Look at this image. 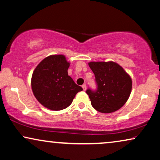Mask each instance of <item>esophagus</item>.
Wrapping results in <instances>:
<instances>
[{
	"instance_id": "esophagus-1",
	"label": "esophagus",
	"mask_w": 160,
	"mask_h": 160,
	"mask_svg": "<svg viewBox=\"0 0 160 160\" xmlns=\"http://www.w3.org/2000/svg\"><path fill=\"white\" fill-rule=\"evenodd\" d=\"M82 88H83V89H84V91H86V89H87V85L83 84L82 85Z\"/></svg>"
}]
</instances>
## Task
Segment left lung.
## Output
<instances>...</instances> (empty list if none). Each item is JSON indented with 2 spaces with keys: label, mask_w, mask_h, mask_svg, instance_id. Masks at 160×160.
<instances>
[{
  "label": "left lung",
  "mask_w": 160,
  "mask_h": 160,
  "mask_svg": "<svg viewBox=\"0 0 160 160\" xmlns=\"http://www.w3.org/2000/svg\"><path fill=\"white\" fill-rule=\"evenodd\" d=\"M89 66L95 76L97 89H88L91 104L96 110L110 113L119 110L125 105L132 89L131 76L116 63L90 62Z\"/></svg>",
  "instance_id": "8db88e82"
}]
</instances>
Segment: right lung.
Returning <instances> with one entry per match:
<instances>
[{"label":"right lung","mask_w":160,"mask_h":160,"mask_svg":"<svg viewBox=\"0 0 160 160\" xmlns=\"http://www.w3.org/2000/svg\"><path fill=\"white\" fill-rule=\"evenodd\" d=\"M70 63L63 55H52L43 59L33 71L31 86L39 102L51 110H61L72 103L83 89L68 74Z\"/></svg>","instance_id":"1"}]
</instances>
